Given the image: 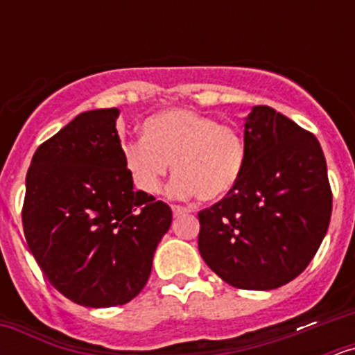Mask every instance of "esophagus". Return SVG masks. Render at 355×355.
<instances>
[{
	"label": "esophagus",
	"instance_id": "obj_1",
	"mask_svg": "<svg viewBox=\"0 0 355 355\" xmlns=\"http://www.w3.org/2000/svg\"><path fill=\"white\" fill-rule=\"evenodd\" d=\"M172 213H174V216H180V215H187V213H190V209L183 208V206L174 205L172 206Z\"/></svg>",
	"mask_w": 355,
	"mask_h": 355
}]
</instances>
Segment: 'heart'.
<instances>
[{
	"instance_id": "b5f03b06",
	"label": "heart",
	"mask_w": 355,
	"mask_h": 355,
	"mask_svg": "<svg viewBox=\"0 0 355 355\" xmlns=\"http://www.w3.org/2000/svg\"><path fill=\"white\" fill-rule=\"evenodd\" d=\"M122 155L140 192H159L172 163V196H197L202 202H213L224 199L240 181L247 146L238 128L218 124L196 110L171 108L147 117L142 140L124 144Z\"/></svg>"
}]
</instances>
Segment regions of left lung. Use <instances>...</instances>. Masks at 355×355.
<instances>
[{
	"label": "left lung",
	"mask_w": 355,
	"mask_h": 355,
	"mask_svg": "<svg viewBox=\"0 0 355 355\" xmlns=\"http://www.w3.org/2000/svg\"><path fill=\"white\" fill-rule=\"evenodd\" d=\"M247 163L236 187L199 211V252L240 290H275L315 258L332 192L316 137L270 106L245 117Z\"/></svg>",
	"instance_id": "1"
}]
</instances>
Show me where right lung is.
I'll return each mask as SVG.
<instances>
[{
	"mask_svg": "<svg viewBox=\"0 0 355 355\" xmlns=\"http://www.w3.org/2000/svg\"><path fill=\"white\" fill-rule=\"evenodd\" d=\"M117 108L83 112L40 144L26 174L23 229L37 265L69 300L130 302L146 286L172 209L135 190Z\"/></svg>",
	"mask_w": 355,
	"mask_h": 355,
	"instance_id": "add662e5",
	"label": "right lung"
}]
</instances>
